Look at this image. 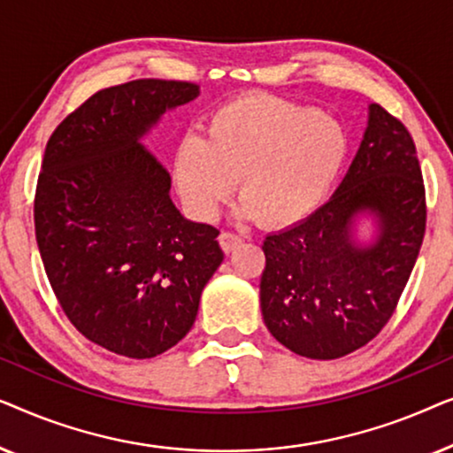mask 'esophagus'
<instances>
[{"mask_svg":"<svg viewBox=\"0 0 453 453\" xmlns=\"http://www.w3.org/2000/svg\"><path fill=\"white\" fill-rule=\"evenodd\" d=\"M219 241H220L222 250H225L226 253H231V251L237 250L241 243H243V237H241V234H237V233H222Z\"/></svg>","mask_w":453,"mask_h":453,"instance_id":"1","label":"esophagus"}]
</instances>
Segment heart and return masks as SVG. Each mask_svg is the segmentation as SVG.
Returning <instances> with one entry per match:
<instances>
[{
	"instance_id": "1",
	"label": "heart",
	"mask_w": 453,
	"mask_h": 453,
	"mask_svg": "<svg viewBox=\"0 0 453 453\" xmlns=\"http://www.w3.org/2000/svg\"><path fill=\"white\" fill-rule=\"evenodd\" d=\"M346 157L344 129L318 109L251 95L216 111L206 140L188 134L179 142L173 175L200 219L219 212L237 179L241 212L265 226H288L324 203Z\"/></svg>"
}]
</instances>
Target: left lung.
<instances>
[{"mask_svg": "<svg viewBox=\"0 0 453 453\" xmlns=\"http://www.w3.org/2000/svg\"><path fill=\"white\" fill-rule=\"evenodd\" d=\"M425 220L411 134L380 104H369L361 146L334 196L264 241L259 305L272 336L318 361L373 340L411 278ZM365 224L368 234L361 235Z\"/></svg>", "mask_w": 453, "mask_h": 453, "instance_id": "1", "label": "left lung"}]
</instances>
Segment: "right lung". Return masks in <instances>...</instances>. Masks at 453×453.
Masks as SVG:
<instances>
[{
	"mask_svg": "<svg viewBox=\"0 0 453 453\" xmlns=\"http://www.w3.org/2000/svg\"><path fill=\"white\" fill-rule=\"evenodd\" d=\"M175 80H134L92 95L47 142L35 228L67 319L127 358L163 355L194 326L225 259L219 228L185 219L171 175L142 140L197 98Z\"/></svg>",
	"mask_w": 453,
	"mask_h": 453,
	"instance_id": "right-lung-1",
	"label": "right lung"
}]
</instances>
